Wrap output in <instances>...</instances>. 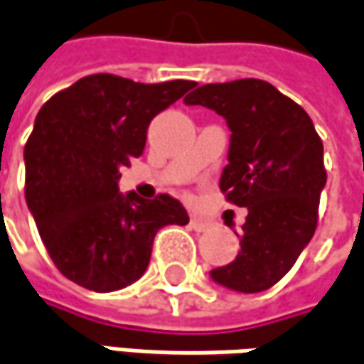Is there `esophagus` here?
Wrapping results in <instances>:
<instances>
[{
    "label": "esophagus",
    "instance_id": "esophagus-1",
    "mask_svg": "<svg viewBox=\"0 0 364 364\" xmlns=\"http://www.w3.org/2000/svg\"><path fill=\"white\" fill-rule=\"evenodd\" d=\"M191 228L194 231H207L210 228L209 221H205V219H200V217H192L191 219Z\"/></svg>",
    "mask_w": 364,
    "mask_h": 364
}]
</instances>
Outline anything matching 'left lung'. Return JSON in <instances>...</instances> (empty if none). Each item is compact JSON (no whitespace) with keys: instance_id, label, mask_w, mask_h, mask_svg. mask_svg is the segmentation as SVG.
I'll list each match as a JSON object with an SVG mask.
<instances>
[{"instance_id":"left-lung-1","label":"left lung","mask_w":364,"mask_h":364,"mask_svg":"<svg viewBox=\"0 0 364 364\" xmlns=\"http://www.w3.org/2000/svg\"><path fill=\"white\" fill-rule=\"evenodd\" d=\"M192 87L184 104H200L228 120L229 164L219 188L247 209L237 235L242 252L210 277L240 293H260L293 268L316 233L328 178L323 143L309 114L272 83L247 77Z\"/></svg>"}]
</instances>
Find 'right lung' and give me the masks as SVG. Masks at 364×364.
<instances>
[{
  "instance_id": "right-lung-1",
  "label": "right lung",
  "mask_w": 364,
  "mask_h": 364,
  "mask_svg": "<svg viewBox=\"0 0 364 364\" xmlns=\"http://www.w3.org/2000/svg\"><path fill=\"white\" fill-rule=\"evenodd\" d=\"M192 85L96 73L38 110L24 147V194L50 260L69 281L96 293L119 291L147 270L159 229L188 223L173 196H122L119 178L143 154L149 122Z\"/></svg>"
}]
</instances>
